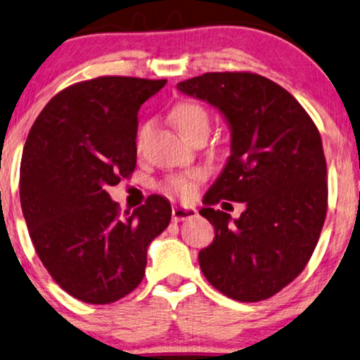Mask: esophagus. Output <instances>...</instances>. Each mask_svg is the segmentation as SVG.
Segmentation results:
<instances>
[{"instance_id": "34e87169", "label": "esophagus", "mask_w": 360, "mask_h": 360, "mask_svg": "<svg viewBox=\"0 0 360 360\" xmlns=\"http://www.w3.org/2000/svg\"><path fill=\"white\" fill-rule=\"evenodd\" d=\"M198 215V210L194 207H191V205H174L172 207V220H176V222H179V220H188V219H193Z\"/></svg>"}]
</instances>
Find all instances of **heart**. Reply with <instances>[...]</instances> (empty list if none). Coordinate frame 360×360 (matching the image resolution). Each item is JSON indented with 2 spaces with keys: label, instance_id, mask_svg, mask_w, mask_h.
<instances>
[{
  "label": "heart",
  "instance_id": "obj_1",
  "mask_svg": "<svg viewBox=\"0 0 360 360\" xmlns=\"http://www.w3.org/2000/svg\"><path fill=\"white\" fill-rule=\"evenodd\" d=\"M171 120L176 124L177 130L183 133L188 140H191L195 133H207L209 130V115L202 105L195 102H183L176 105L174 110L171 112ZM143 131H145V127L141 128L140 136L143 135ZM202 177L204 172L199 169L189 171L186 174H172L162 181L161 189L169 194L181 195V198H189V195L194 194L195 184Z\"/></svg>",
  "mask_w": 360,
  "mask_h": 360
}]
</instances>
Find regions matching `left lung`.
I'll return each instance as SVG.
<instances>
[{
	"label": "left lung",
	"mask_w": 360,
	"mask_h": 360,
	"mask_svg": "<svg viewBox=\"0 0 360 360\" xmlns=\"http://www.w3.org/2000/svg\"><path fill=\"white\" fill-rule=\"evenodd\" d=\"M177 90L219 108L230 128L227 165L199 210L215 230L199 252L200 270L229 298H270L304 270L326 219L318 128L293 95L250 72H209ZM222 198L246 204L240 218L212 207Z\"/></svg>",
	"instance_id": "left-lung-1"
}]
</instances>
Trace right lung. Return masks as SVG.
Instances as JSON below:
<instances>
[{
	"mask_svg": "<svg viewBox=\"0 0 360 360\" xmlns=\"http://www.w3.org/2000/svg\"><path fill=\"white\" fill-rule=\"evenodd\" d=\"M166 80L97 77L70 85L36 118L19 169V198L42 265L62 290L113 303L141 283L150 243L171 220L153 194L120 214L107 189L136 166L138 110Z\"/></svg>",
	"mask_w": 360,
	"mask_h": 360,
	"instance_id": "add662e5",
	"label": "right lung"
}]
</instances>
